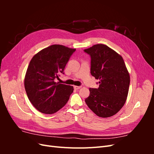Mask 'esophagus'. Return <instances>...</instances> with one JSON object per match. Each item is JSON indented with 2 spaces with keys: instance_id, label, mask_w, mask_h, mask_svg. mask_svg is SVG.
<instances>
[{
  "instance_id": "34e87169",
  "label": "esophagus",
  "mask_w": 154,
  "mask_h": 154,
  "mask_svg": "<svg viewBox=\"0 0 154 154\" xmlns=\"http://www.w3.org/2000/svg\"><path fill=\"white\" fill-rule=\"evenodd\" d=\"M82 87L81 86H74V88L75 90H78V89H80V88H81Z\"/></svg>"
}]
</instances>
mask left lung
Instances as JSON below:
<instances>
[{"mask_svg":"<svg viewBox=\"0 0 154 154\" xmlns=\"http://www.w3.org/2000/svg\"><path fill=\"white\" fill-rule=\"evenodd\" d=\"M90 55L91 74L100 82L97 88H90L85 100L93 112L101 118L116 114L125 103L130 75L122 56L104 44L84 49Z\"/></svg>","mask_w":154,"mask_h":154,"instance_id":"obj_1","label":"left lung"}]
</instances>
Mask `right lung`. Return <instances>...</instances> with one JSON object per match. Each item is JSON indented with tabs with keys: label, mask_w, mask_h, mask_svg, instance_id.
<instances>
[{
	"label": "right lung",
	"mask_w": 154,
	"mask_h": 154,
	"mask_svg": "<svg viewBox=\"0 0 154 154\" xmlns=\"http://www.w3.org/2000/svg\"><path fill=\"white\" fill-rule=\"evenodd\" d=\"M62 45H52L41 50L32 58L27 67L24 86L27 97L35 109L51 114L66 105L73 87L55 82L75 52Z\"/></svg>",
	"instance_id": "right-lung-1"
}]
</instances>
